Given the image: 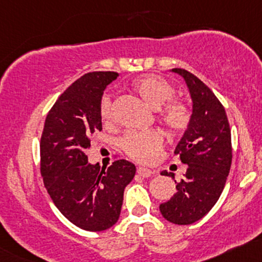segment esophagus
Wrapping results in <instances>:
<instances>
[{"mask_svg":"<svg viewBox=\"0 0 262 262\" xmlns=\"http://www.w3.org/2000/svg\"><path fill=\"white\" fill-rule=\"evenodd\" d=\"M137 173L139 177H143V178H149L151 177V175L154 174L153 170H150V169L148 168H143V166H139V168L137 169Z\"/></svg>","mask_w":262,"mask_h":262,"instance_id":"esophagus-1","label":"esophagus"}]
</instances>
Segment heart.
Masks as SVG:
<instances>
[{
	"mask_svg": "<svg viewBox=\"0 0 262 262\" xmlns=\"http://www.w3.org/2000/svg\"><path fill=\"white\" fill-rule=\"evenodd\" d=\"M132 88L143 102L154 111L162 108L174 96L173 85L155 74L138 77L132 82ZM100 117L103 120H109L112 118V100L109 96L103 97L100 102ZM160 119L171 132H183L190 123V111L183 102L171 100L162 109ZM163 143L162 133L154 129L129 132L120 139V148L137 162L151 163L159 157Z\"/></svg>",
	"mask_w": 262,
	"mask_h": 262,
	"instance_id": "obj_1",
	"label": "heart"
}]
</instances>
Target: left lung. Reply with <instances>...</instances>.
Listing matches in <instances>:
<instances>
[{
  "label": "left lung",
  "instance_id": "obj_1",
  "mask_svg": "<svg viewBox=\"0 0 262 262\" xmlns=\"http://www.w3.org/2000/svg\"><path fill=\"white\" fill-rule=\"evenodd\" d=\"M173 73L185 80L192 109L190 123L180 138L179 154L186 173L177 184V192L160 204L164 219L178 225L200 220L219 200L231 166V132L225 109L208 85L190 72L174 68ZM163 175L174 174L163 171Z\"/></svg>",
  "mask_w": 262,
  "mask_h": 262
}]
</instances>
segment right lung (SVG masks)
I'll list each match as a JSON object with an SVG mask.
<instances>
[{"instance_id":"add662e5","label":"right lung","mask_w":262,"mask_h":262,"mask_svg":"<svg viewBox=\"0 0 262 262\" xmlns=\"http://www.w3.org/2000/svg\"><path fill=\"white\" fill-rule=\"evenodd\" d=\"M117 72H92L61 94L47 114L41 138V174L54 205L72 224L103 231L119 219L124 189L136 165L124 159L109 168L88 163L85 149L102 130L100 102Z\"/></svg>"}]
</instances>
